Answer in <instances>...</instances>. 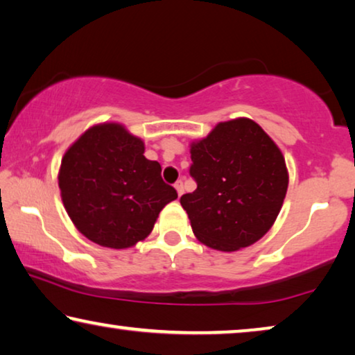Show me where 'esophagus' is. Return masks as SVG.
<instances>
[{
  "mask_svg": "<svg viewBox=\"0 0 355 355\" xmlns=\"http://www.w3.org/2000/svg\"><path fill=\"white\" fill-rule=\"evenodd\" d=\"M175 189H177V193H178V196H182L183 194V182L182 180H178V182L175 183Z\"/></svg>",
  "mask_w": 355,
  "mask_h": 355,
  "instance_id": "34e87169",
  "label": "esophagus"
}]
</instances>
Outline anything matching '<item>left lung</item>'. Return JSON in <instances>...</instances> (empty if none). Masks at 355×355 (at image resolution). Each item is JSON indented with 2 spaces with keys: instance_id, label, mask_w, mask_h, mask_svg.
<instances>
[{
  "instance_id": "obj_1",
  "label": "left lung",
  "mask_w": 355,
  "mask_h": 355,
  "mask_svg": "<svg viewBox=\"0 0 355 355\" xmlns=\"http://www.w3.org/2000/svg\"><path fill=\"white\" fill-rule=\"evenodd\" d=\"M191 177L198 189L183 194L191 227L202 243L237 251L268 232L283 207L289 175L284 156L250 118L218 123L191 144Z\"/></svg>"
}]
</instances>
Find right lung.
Listing matches in <instances>:
<instances>
[{"label":"right lung","instance_id":"obj_1","mask_svg":"<svg viewBox=\"0 0 355 355\" xmlns=\"http://www.w3.org/2000/svg\"><path fill=\"white\" fill-rule=\"evenodd\" d=\"M123 125L103 123L78 137L61 159L58 184L78 232L105 248L125 250L148 237L159 211L178 198L161 164Z\"/></svg>","mask_w":355,"mask_h":355}]
</instances>
